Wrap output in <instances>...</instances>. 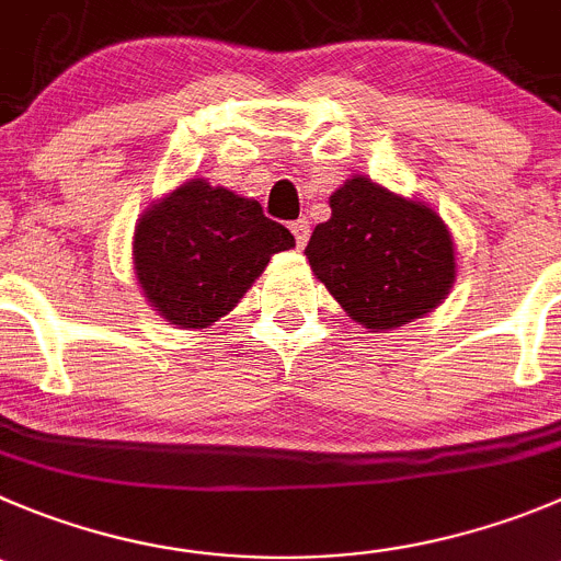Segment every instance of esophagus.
<instances>
[{
	"mask_svg": "<svg viewBox=\"0 0 561 561\" xmlns=\"http://www.w3.org/2000/svg\"><path fill=\"white\" fill-rule=\"evenodd\" d=\"M290 232H293V238H296L298 249H305L307 240H310V224H307L305 218H298V221L290 224Z\"/></svg>",
	"mask_w": 561,
	"mask_h": 561,
	"instance_id": "1",
	"label": "esophagus"
}]
</instances>
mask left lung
<instances>
[{
	"label": "left lung",
	"mask_w": 561,
	"mask_h": 561,
	"mask_svg": "<svg viewBox=\"0 0 561 561\" xmlns=\"http://www.w3.org/2000/svg\"><path fill=\"white\" fill-rule=\"evenodd\" d=\"M305 254L348 316L365 329H399L426 316L457 279L454 238L432 207L352 176L329 196Z\"/></svg>",
	"instance_id": "1"
}]
</instances>
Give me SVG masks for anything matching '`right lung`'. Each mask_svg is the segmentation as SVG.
<instances>
[{
	"label": "right lung",
	"instance_id": "right-lung-1",
	"mask_svg": "<svg viewBox=\"0 0 561 561\" xmlns=\"http://www.w3.org/2000/svg\"><path fill=\"white\" fill-rule=\"evenodd\" d=\"M296 245L282 224L207 180H187L138 218L133 260L149 305L180 329H207L232 312L271 263Z\"/></svg>",
	"mask_w": 561,
	"mask_h": 561
}]
</instances>
